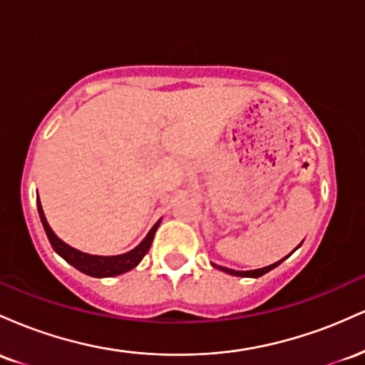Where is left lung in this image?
<instances>
[{
    "label": "left lung",
    "mask_w": 365,
    "mask_h": 365,
    "mask_svg": "<svg viewBox=\"0 0 365 365\" xmlns=\"http://www.w3.org/2000/svg\"><path fill=\"white\" fill-rule=\"evenodd\" d=\"M287 257H288V255H287ZM287 257H284V259H287ZM284 259H282V261H278V262H274V264H271V266L261 267V269H254V271H235V269H228V267H221V266H216V264H212V266L217 267V269L225 271V273H228V274H233V276H244V278H259V276L266 274L267 271L274 269L276 266H279V264H282V262L284 261Z\"/></svg>",
    "instance_id": "8db88e82"
}]
</instances>
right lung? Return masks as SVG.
Returning a JSON list of instances; mask_svg holds the SVG:
<instances>
[{"label":"right lung","instance_id":"add662e5","mask_svg":"<svg viewBox=\"0 0 365 365\" xmlns=\"http://www.w3.org/2000/svg\"><path fill=\"white\" fill-rule=\"evenodd\" d=\"M37 211H39V217L43 221L44 232L49 238V244L54 249V252L60 254L66 262L72 264L73 267H77L78 271L82 273L94 276V278H108V276H116L121 273H127V271L133 269V267L139 264L144 255L148 254L150 244H153L154 233H156L159 221L153 226V230L148 233V237L140 242V245H137L135 249L130 250L127 254L121 255H91V254H83L81 250L73 249V247L66 245L65 242H61L60 238L53 233V230L49 228L48 221H46L43 207H41L39 199H37Z\"/></svg>","mask_w":365,"mask_h":365}]
</instances>
